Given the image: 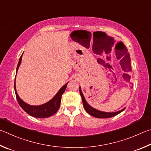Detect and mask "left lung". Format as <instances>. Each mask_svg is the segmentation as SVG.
Here are the masks:
<instances>
[{
    "label": "left lung",
    "mask_w": 151,
    "mask_h": 151,
    "mask_svg": "<svg viewBox=\"0 0 151 151\" xmlns=\"http://www.w3.org/2000/svg\"><path fill=\"white\" fill-rule=\"evenodd\" d=\"M127 54L129 55V54ZM80 95L81 97V99H82L84 109H86L87 113H88L89 115H92L93 117H97V118H110V117H114V116L117 115L118 114H119L120 113L122 112L123 111L125 110V108H124L123 109L119 111L113 112V113H107V112L100 111L95 109L94 108L91 107L90 105H89L88 103H87L85 98H84V96L82 93V91H81V88H80Z\"/></svg>",
    "instance_id": "left-lung-1"
}]
</instances>
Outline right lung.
<instances>
[{
	"instance_id": "1",
	"label": "right lung",
	"mask_w": 151,
	"mask_h": 151,
	"mask_svg": "<svg viewBox=\"0 0 151 151\" xmlns=\"http://www.w3.org/2000/svg\"><path fill=\"white\" fill-rule=\"evenodd\" d=\"M21 61H22V55H21L18 62L17 68V73L18 71V69L21 63ZM68 83L65 84L62 88H61L59 91L58 92L57 94L53 97V98L50 100V101L46 103L43 105H38V106H33V105H30L24 102L22 99H21L18 95L17 94V90H16L15 87V82H14V91L16 93V97H17V99L18 101V104L20 106L22 107V109L24 111L28 113L32 117H36V118H46L49 117L50 116L55 114V113L58 111V109H59L61 99H62V94L64 93V91L67 87Z\"/></svg>"
}]
</instances>
